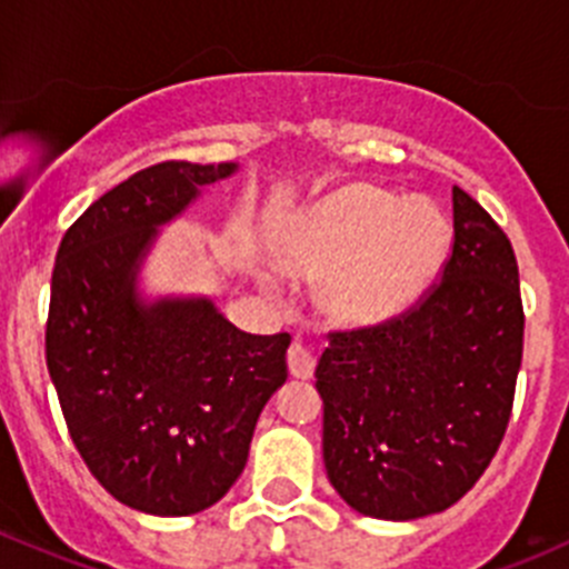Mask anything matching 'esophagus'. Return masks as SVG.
I'll return each instance as SVG.
<instances>
[{
	"label": "esophagus",
	"mask_w": 569,
	"mask_h": 569,
	"mask_svg": "<svg viewBox=\"0 0 569 569\" xmlns=\"http://www.w3.org/2000/svg\"><path fill=\"white\" fill-rule=\"evenodd\" d=\"M286 362H289V373L295 376V379H311V376H315V353H311L306 345H291L289 353H286Z\"/></svg>",
	"instance_id": "obj_1"
}]
</instances>
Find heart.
I'll return each instance as SVG.
<instances>
[{
  "label": "heart",
  "instance_id": "b5f03b06",
  "mask_svg": "<svg viewBox=\"0 0 569 569\" xmlns=\"http://www.w3.org/2000/svg\"><path fill=\"white\" fill-rule=\"evenodd\" d=\"M452 224L435 201L401 199L373 184H350L317 201L291 224L286 267L322 274V309L348 326L407 309L438 278Z\"/></svg>",
  "mask_w": 569,
  "mask_h": 569
}]
</instances>
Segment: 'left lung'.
<instances>
[{"instance_id": "left-lung-1", "label": "left lung", "mask_w": 569, "mask_h": 569, "mask_svg": "<svg viewBox=\"0 0 569 569\" xmlns=\"http://www.w3.org/2000/svg\"><path fill=\"white\" fill-rule=\"evenodd\" d=\"M438 283L379 326L331 331L317 365L331 486L373 519L446 511L506 438L522 365L519 267L502 227L452 188Z\"/></svg>"}]
</instances>
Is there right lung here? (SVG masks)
Here are the masks:
<instances>
[{"label":"right lung","instance_id":"1","mask_svg":"<svg viewBox=\"0 0 569 569\" xmlns=\"http://www.w3.org/2000/svg\"><path fill=\"white\" fill-rule=\"evenodd\" d=\"M236 168L171 159L137 171L83 210L56 254L44 345L69 438L114 500L153 517H190L230 491L289 376V333L238 331L207 297H137L157 227Z\"/></svg>","mask_w":569,"mask_h":569}]
</instances>
